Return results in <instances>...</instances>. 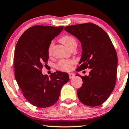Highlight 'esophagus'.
<instances>
[{"mask_svg":"<svg viewBox=\"0 0 129 129\" xmlns=\"http://www.w3.org/2000/svg\"><path fill=\"white\" fill-rule=\"evenodd\" d=\"M69 76L70 78H72L74 77V74L73 73H69Z\"/></svg>","mask_w":129,"mask_h":129,"instance_id":"esophagus-1","label":"esophagus"}]
</instances>
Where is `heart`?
Returning <instances> with one entry per match:
<instances>
[{"instance_id":"obj_1","label":"heart","mask_w":129,"mask_h":129,"mask_svg":"<svg viewBox=\"0 0 129 129\" xmlns=\"http://www.w3.org/2000/svg\"><path fill=\"white\" fill-rule=\"evenodd\" d=\"M60 41L66 47L69 49L73 47L74 46H77V41L73 37L70 35H65L60 39ZM54 46V42H51L50 43L48 49V53L49 55H51ZM77 63L75 59H61L57 63L56 67L57 69L64 72H69L72 70L73 66Z\"/></svg>"}]
</instances>
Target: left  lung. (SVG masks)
<instances>
[{
  "mask_svg": "<svg viewBox=\"0 0 129 129\" xmlns=\"http://www.w3.org/2000/svg\"><path fill=\"white\" fill-rule=\"evenodd\" d=\"M64 30L81 42L83 52L76 71L91 69L88 76L76 74L83 82L77 91L78 99L87 106L101 105L111 95L116 84L117 56L114 46L107 33L95 24L67 26Z\"/></svg>",
  "mask_w": 129,
  "mask_h": 129,
  "instance_id": "obj_1",
  "label": "left lung"
}]
</instances>
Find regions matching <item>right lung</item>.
Segmentation results:
<instances>
[{
    "label": "right lung",
    "mask_w": 129,
    "mask_h": 129,
    "mask_svg": "<svg viewBox=\"0 0 129 129\" xmlns=\"http://www.w3.org/2000/svg\"><path fill=\"white\" fill-rule=\"evenodd\" d=\"M63 29L62 26H33L21 35L15 48V78L26 100L38 108L54 105L69 80L67 73L57 71L49 77L42 73L49 59L48 46Z\"/></svg>",
    "instance_id": "right-lung-1"
}]
</instances>
